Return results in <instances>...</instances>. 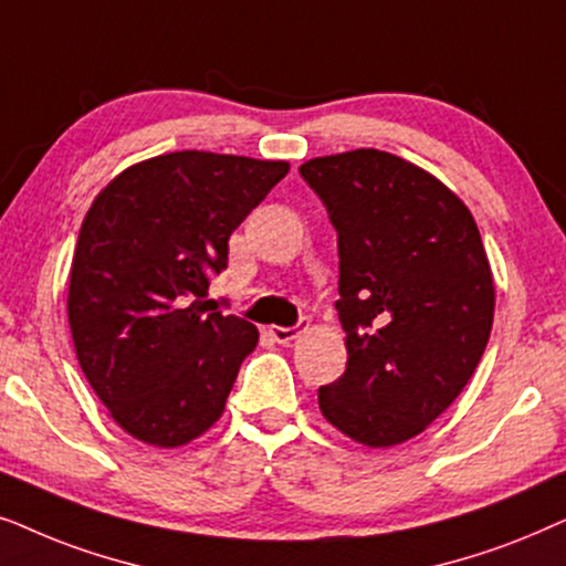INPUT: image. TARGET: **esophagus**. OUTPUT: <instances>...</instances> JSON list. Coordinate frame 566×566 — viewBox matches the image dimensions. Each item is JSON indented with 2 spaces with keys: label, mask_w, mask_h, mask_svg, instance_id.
Returning a JSON list of instances; mask_svg holds the SVG:
<instances>
[{
  "label": "esophagus",
  "mask_w": 566,
  "mask_h": 566,
  "mask_svg": "<svg viewBox=\"0 0 566 566\" xmlns=\"http://www.w3.org/2000/svg\"><path fill=\"white\" fill-rule=\"evenodd\" d=\"M305 326H307L305 321H300L297 326H290V328H282V326H271V328H269V336L274 338L276 344H292V342H295V338H297L300 334H303Z\"/></svg>",
  "instance_id": "1"
}]
</instances>
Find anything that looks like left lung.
Wrapping results in <instances>:
<instances>
[{
	"instance_id": "obj_1",
	"label": "left lung",
	"mask_w": 566,
	"mask_h": 566,
	"mask_svg": "<svg viewBox=\"0 0 566 566\" xmlns=\"http://www.w3.org/2000/svg\"><path fill=\"white\" fill-rule=\"evenodd\" d=\"M300 176L338 235L349 352L321 411L354 442L398 446L461 396L486 349L494 279L479 228L446 184L380 149L315 157Z\"/></svg>"
}]
</instances>
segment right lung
Listing matches in <instances>:
<instances>
[{
    "mask_svg": "<svg viewBox=\"0 0 566 566\" xmlns=\"http://www.w3.org/2000/svg\"><path fill=\"white\" fill-rule=\"evenodd\" d=\"M290 163L184 149L126 168L95 196L70 271L82 373L120 429L178 448L222 417L259 331L209 313L232 230Z\"/></svg>",
    "mask_w": 566,
    "mask_h": 566,
    "instance_id": "add662e5",
    "label": "right lung"
}]
</instances>
